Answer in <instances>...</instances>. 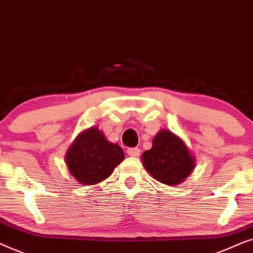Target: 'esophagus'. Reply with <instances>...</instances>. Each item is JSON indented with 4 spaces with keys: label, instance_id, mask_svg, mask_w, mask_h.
<instances>
[{
    "label": "esophagus",
    "instance_id": "34e87169",
    "mask_svg": "<svg viewBox=\"0 0 253 253\" xmlns=\"http://www.w3.org/2000/svg\"><path fill=\"white\" fill-rule=\"evenodd\" d=\"M127 154L132 157H137L140 155V149L139 148H128L127 149Z\"/></svg>",
    "mask_w": 253,
    "mask_h": 253
}]
</instances>
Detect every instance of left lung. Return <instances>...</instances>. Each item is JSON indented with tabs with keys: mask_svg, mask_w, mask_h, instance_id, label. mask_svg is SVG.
Returning <instances> with one entry per match:
<instances>
[{
	"mask_svg": "<svg viewBox=\"0 0 253 253\" xmlns=\"http://www.w3.org/2000/svg\"><path fill=\"white\" fill-rule=\"evenodd\" d=\"M143 166L155 179L167 185L181 183L194 168L187 147L170 130H161L151 149L142 154Z\"/></svg>",
	"mask_w": 253,
	"mask_h": 253,
	"instance_id": "1",
	"label": "left lung"
}]
</instances>
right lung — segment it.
Instances as JSON below:
<instances>
[{"instance_id": "right-lung-1", "label": "right lung", "mask_w": 253, "mask_h": 253, "mask_svg": "<svg viewBox=\"0 0 253 253\" xmlns=\"http://www.w3.org/2000/svg\"><path fill=\"white\" fill-rule=\"evenodd\" d=\"M66 157L73 176L80 183L92 185L109 177L125 154L119 144L109 142L97 127H91L77 136Z\"/></svg>"}]
</instances>
